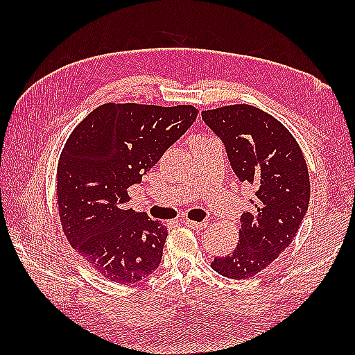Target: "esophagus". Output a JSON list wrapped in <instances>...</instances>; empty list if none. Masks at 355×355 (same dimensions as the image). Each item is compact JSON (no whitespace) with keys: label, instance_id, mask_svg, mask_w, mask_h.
<instances>
[{"label":"esophagus","instance_id":"34e87169","mask_svg":"<svg viewBox=\"0 0 355 355\" xmlns=\"http://www.w3.org/2000/svg\"><path fill=\"white\" fill-rule=\"evenodd\" d=\"M183 224H186L187 227L195 229V230H202L205 227H207V221H202V223H197V221H192V220H183Z\"/></svg>","mask_w":355,"mask_h":355}]
</instances>
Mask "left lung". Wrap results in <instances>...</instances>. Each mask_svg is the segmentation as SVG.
I'll use <instances>...</instances> for the list:
<instances>
[{"label": "left lung", "instance_id": "8db88e82", "mask_svg": "<svg viewBox=\"0 0 355 355\" xmlns=\"http://www.w3.org/2000/svg\"><path fill=\"white\" fill-rule=\"evenodd\" d=\"M201 116L224 141L239 182L256 189L254 210L241 216L235 250L210 267L230 279L253 277L291 244L310 205L302 149L277 119L252 105H227Z\"/></svg>", "mask_w": 355, "mask_h": 355}]
</instances>
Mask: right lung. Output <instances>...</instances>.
Instances as JSON below:
<instances>
[{
	"instance_id": "obj_1",
	"label": "right lung",
	"mask_w": 355,
	"mask_h": 355,
	"mask_svg": "<svg viewBox=\"0 0 355 355\" xmlns=\"http://www.w3.org/2000/svg\"><path fill=\"white\" fill-rule=\"evenodd\" d=\"M197 114L192 105L108 102L67 139L56 173L59 220L70 245L110 281L135 284L160 266L168 229L126 209L128 187L141 182Z\"/></svg>"
}]
</instances>
